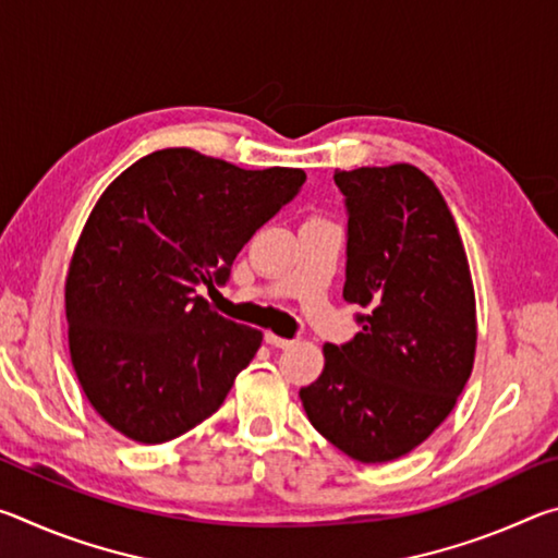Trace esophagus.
<instances>
[{
  "label": "esophagus",
  "mask_w": 558,
  "mask_h": 558,
  "mask_svg": "<svg viewBox=\"0 0 558 558\" xmlns=\"http://www.w3.org/2000/svg\"><path fill=\"white\" fill-rule=\"evenodd\" d=\"M266 342L272 344V347H278V349H288V347L295 344V339L280 337V335H276V332H266Z\"/></svg>",
  "instance_id": "obj_1"
}]
</instances>
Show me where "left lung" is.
<instances>
[{
	"mask_svg": "<svg viewBox=\"0 0 558 558\" xmlns=\"http://www.w3.org/2000/svg\"><path fill=\"white\" fill-rule=\"evenodd\" d=\"M335 182L349 214L342 295L366 315L352 342L323 347L300 401L349 458L389 462L456 409L475 362V290L456 219L418 167L337 169Z\"/></svg>",
	"mask_w": 558,
	"mask_h": 558,
	"instance_id": "left-lung-1",
	"label": "left lung"
}]
</instances>
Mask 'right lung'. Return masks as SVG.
Instances as JSON below:
<instances>
[{
	"mask_svg": "<svg viewBox=\"0 0 558 558\" xmlns=\"http://www.w3.org/2000/svg\"><path fill=\"white\" fill-rule=\"evenodd\" d=\"M292 167L241 169L189 147L137 159L93 206L65 276L75 376L108 426L145 446L219 411L263 342L196 290L305 184Z\"/></svg>",
	"mask_w": 558,
	"mask_h": 558,
	"instance_id": "right-lung-1",
	"label": "right lung"
}]
</instances>
